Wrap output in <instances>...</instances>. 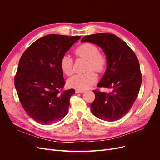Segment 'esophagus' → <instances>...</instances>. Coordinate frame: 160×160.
<instances>
[{"label":"esophagus","mask_w":160,"mask_h":160,"mask_svg":"<svg viewBox=\"0 0 160 160\" xmlns=\"http://www.w3.org/2000/svg\"><path fill=\"white\" fill-rule=\"evenodd\" d=\"M85 91L84 90H79V89H76L75 90V93H83Z\"/></svg>","instance_id":"1"}]
</instances>
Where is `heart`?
I'll list each match as a JSON object with an SVG mask.
<instances>
[{
	"label": "heart",
	"instance_id": "heart-1",
	"mask_svg": "<svg viewBox=\"0 0 160 160\" xmlns=\"http://www.w3.org/2000/svg\"><path fill=\"white\" fill-rule=\"evenodd\" d=\"M77 57L87 60L85 73L75 75L67 81V84L72 88L85 90L89 88L98 81L94 70L98 72H103L107 65V58L103 53L99 52L97 45L91 42H84L77 47L75 51ZM60 67L62 72L67 76H70L73 72V59L69 55H65L61 57Z\"/></svg>",
	"mask_w": 160,
	"mask_h": 160
}]
</instances>
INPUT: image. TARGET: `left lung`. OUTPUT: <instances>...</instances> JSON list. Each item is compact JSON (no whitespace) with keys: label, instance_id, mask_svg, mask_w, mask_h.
Masks as SVG:
<instances>
[{"label":"left lung","instance_id":"left-lung-1","mask_svg":"<svg viewBox=\"0 0 160 160\" xmlns=\"http://www.w3.org/2000/svg\"><path fill=\"white\" fill-rule=\"evenodd\" d=\"M81 42L99 45L107 57V69L98 87L111 89V92L93 90L95 98L91 104V112L101 119L117 121L132 108L139 94L142 75L138 57L113 34H93L82 38Z\"/></svg>","mask_w":160,"mask_h":160}]
</instances>
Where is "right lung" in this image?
<instances>
[{
  "instance_id": "right-lung-1",
  "label": "right lung",
  "mask_w": 160,
  "mask_h": 160,
  "mask_svg": "<svg viewBox=\"0 0 160 160\" xmlns=\"http://www.w3.org/2000/svg\"><path fill=\"white\" fill-rule=\"evenodd\" d=\"M80 36L51 35L38 38L23 52L14 76V86L22 108L34 121L49 125L68 113L73 89L63 90L61 57Z\"/></svg>"
}]
</instances>
